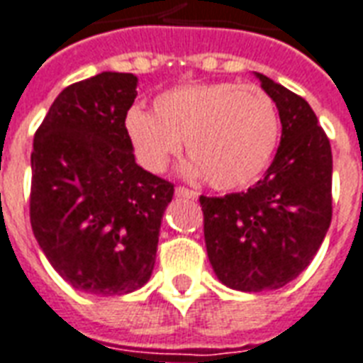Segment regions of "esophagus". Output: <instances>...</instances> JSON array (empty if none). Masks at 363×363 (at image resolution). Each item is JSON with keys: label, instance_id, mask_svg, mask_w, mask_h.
<instances>
[{"label": "esophagus", "instance_id": "obj_1", "mask_svg": "<svg viewBox=\"0 0 363 363\" xmlns=\"http://www.w3.org/2000/svg\"><path fill=\"white\" fill-rule=\"evenodd\" d=\"M176 197L193 199V201H195V199L199 197V193L193 191V189H187V187H182V185H179V187H176Z\"/></svg>", "mask_w": 363, "mask_h": 363}]
</instances>
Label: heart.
<instances>
[{
	"instance_id": "heart-1",
	"label": "heart",
	"mask_w": 363,
	"mask_h": 363,
	"mask_svg": "<svg viewBox=\"0 0 363 363\" xmlns=\"http://www.w3.org/2000/svg\"><path fill=\"white\" fill-rule=\"evenodd\" d=\"M126 132L147 170H164L184 140L193 157L185 172L230 191L247 187L266 170L277 147L279 116L274 99L258 86L189 84L157 95L152 114L128 111Z\"/></svg>"
}]
</instances>
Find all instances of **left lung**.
<instances>
[{
    "instance_id": "left-lung-1",
    "label": "left lung",
    "mask_w": 363,
    "mask_h": 363,
    "mask_svg": "<svg viewBox=\"0 0 363 363\" xmlns=\"http://www.w3.org/2000/svg\"><path fill=\"white\" fill-rule=\"evenodd\" d=\"M281 120L274 162L247 191L201 197L204 243L218 279L235 291H274L308 268L331 223L333 155L301 95L256 72Z\"/></svg>"
}]
</instances>
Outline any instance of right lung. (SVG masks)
<instances>
[{"label": "right lung", "mask_w": 363, "mask_h": 363, "mask_svg": "<svg viewBox=\"0 0 363 363\" xmlns=\"http://www.w3.org/2000/svg\"><path fill=\"white\" fill-rule=\"evenodd\" d=\"M138 78L101 72L59 94L34 135L30 223L65 281L99 296L143 287L174 185L138 166L126 132Z\"/></svg>", "instance_id": "add662e5"}]
</instances>
